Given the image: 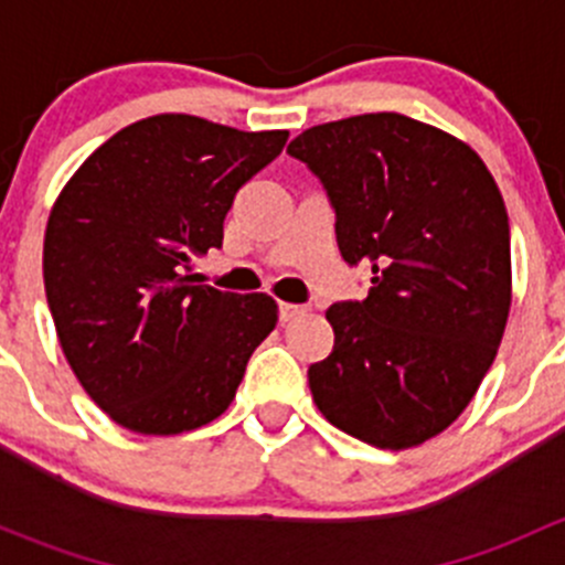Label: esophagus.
Segmentation results:
<instances>
[{
    "label": "esophagus",
    "instance_id": "34e87169",
    "mask_svg": "<svg viewBox=\"0 0 565 565\" xmlns=\"http://www.w3.org/2000/svg\"><path fill=\"white\" fill-rule=\"evenodd\" d=\"M309 311V306H300V303H278V317L281 322H292V319L303 317Z\"/></svg>",
    "mask_w": 565,
    "mask_h": 565
}]
</instances>
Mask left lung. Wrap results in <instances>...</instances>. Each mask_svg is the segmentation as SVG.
<instances>
[{"label":"left lung","mask_w":565,"mask_h":565,"mask_svg":"<svg viewBox=\"0 0 565 565\" xmlns=\"http://www.w3.org/2000/svg\"><path fill=\"white\" fill-rule=\"evenodd\" d=\"M335 207L339 248L372 265L361 303L328 309L335 347L309 369L319 413L404 451L446 431L487 377L511 309L503 196L470 145L396 111L289 141Z\"/></svg>","instance_id":"obj_1"}]
</instances>
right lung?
Masks as SVG:
<instances>
[{
    "mask_svg": "<svg viewBox=\"0 0 565 565\" xmlns=\"http://www.w3.org/2000/svg\"><path fill=\"white\" fill-rule=\"evenodd\" d=\"M287 136L156 114L117 130L60 191L45 298L73 374L114 424L182 435L232 404L278 303L193 284L188 265L221 246L237 188Z\"/></svg>",
    "mask_w": 565,
    "mask_h": 565,
    "instance_id": "right-lung-1",
    "label": "right lung"
}]
</instances>
